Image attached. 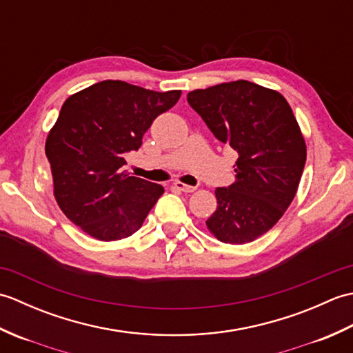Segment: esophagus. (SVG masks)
<instances>
[{"instance_id":"34e87169","label":"esophagus","mask_w":353,"mask_h":353,"mask_svg":"<svg viewBox=\"0 0 353 353\" xmlns=\"http://www.w3.org/2000/svg\"><path fill=\"white\" fill-rule=\"evenodd\" d=\"M174 188L179 190V191H182V192H186V194L196 191V186L185 185V183H182V182H176V183H174Z\"/></svg>"}]
</instances>
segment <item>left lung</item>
<instances>
[{
	"label": "left lung",
	"instance_id": "left-lung-1",
	"mask_svg": "<svg viewBox=\"0 0 353 353\" xmlns=\"http://www.w3.org/2000/svg\"><path fill=\"white\" fill-rule=\"evenodd\" d=\"M190 106L214 137L236 150V181L216 188V211L206 220L226 244L264 235L291 205L301 182L306 145L283 97L247 80L196 89Z\"/></svg>",
	"mask_w": 353,
	"mask_h": 353
}]
</instances>
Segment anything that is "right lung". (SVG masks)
I'll list each match as a JSON object with an SVG mask.
<instances>
[{
	"label": "right lung",
	"mask_w": 353,
	"mask_h": 353,
	"mask_svg": "<svg viewBox=\"0 0 353 353\" xmlns=\"http://www.w3.org/2000/svg\"><path fill=\"white\" fill-rule=\"evenodd\" d=\"M181 91L156 92L104 80L63 103L45 142L54 197L68 219L100 241L137 232L163 186L127 174L125 154L138 150L157 115Z\"/></svg>",
	"instance_id": "obj_1"
}]
</instances>
